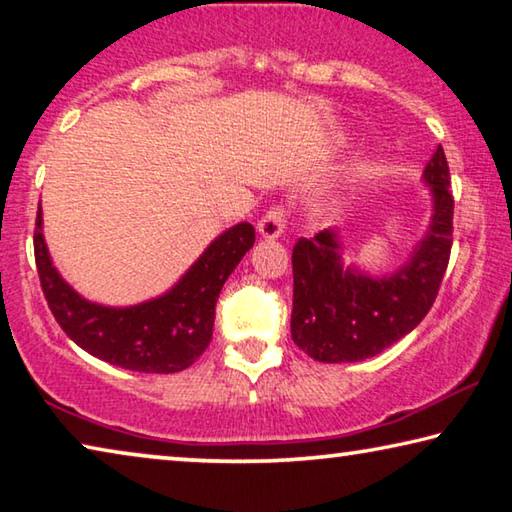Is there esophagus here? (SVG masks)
<instances>
[{
	"label": "esophagus",
	"instance_id": "esophagus-1",
	"mask_svg": "<svg viewBox=\"0 0 512 512\" xmlns=\"http://www.w3.org/2000/svg\"><path fill=\"white\" fill-rule=\"evenodd\" d=\"M284 225H287V214H284V207H271L262 219L257 221V232L262 235L264 239L273 241L277 237H282L284 232Z\"/></svg>",
	"mask_w": 512,
	"mask_h": 512
}]
</instances>
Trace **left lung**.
<instances>
[{
    "mask_svg": "<svg viewBox=\"0 0 512 512\" xmlns=\"http://www.w3.org/2000/svg\"><path fill=\"white\" fill-rule=\"evenodd\" d=\"M431 219L409 259L393 273L370 275L343 264L339 232L327 228L293 248L291 339L311 359L354 363L375 357L427 316L452 253L454 198L438 146L422 171Z\"/></svg>",
    "mask_w": 512,
    "mask_h": 512,
    "instance_id": "1",
    "label": "left lung"
}]
</instances>
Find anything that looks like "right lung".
I'll use <instances>...</instances> for the list:
<instances>
[{
    "label": "right lung",
    "mask_w": 512,
    "mask_h": 512,
    "mask_svg": "<svg viewBox=\"0 0 512 512\" xmlns=\"http://www.w3.org/2000/svg\"><path fill=\"white\" fill-rule=\"evenodd\" d=\"M255 244V228L237 223L221 232L169 291L128 307L83 298L54 266L38 207L36 264L51 314L63 332L92 357L135 372H180L212 341L214 307L225 280Z\"/></svg>",
    "instance_id": "right-lung-1"
}]
</instances>
